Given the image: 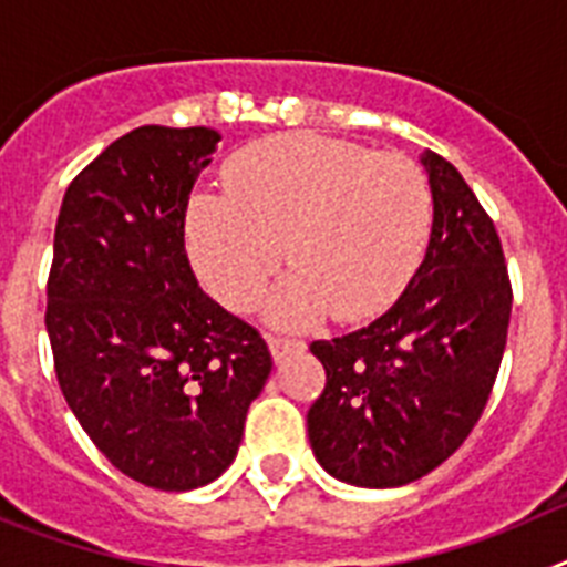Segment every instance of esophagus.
<instances>
[{"mask_svg": "<svg viewBox=\"0 0 567 567\" xmlns=\"http://www.w3.org/2000/svg\"><path fill=\"white\" fill-rule=\"evenodd\" d=\"M268 347H271L274 361H282V359H288L290 353H296V350H302L305 341L282 339V336H268Z\"/></svg>", "mask_w": 567, "mask_h": 567, "instance_id": "1", "label": "esophagus"}]
</instances>
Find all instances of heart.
<instances>
[{
    "label": "heart",
    "mask_w": 567,
    "mask_h": 567,
    "mask_svg": "<svg viewBox=\"0 0 567 567\" xmlns=\"http://www.w3.org/2000/svg\"><path fill=\"white\" fill-rule=\"evenodd\" d=\"M223 181L228 197L188 203L192 259L223 305L251 310L288 251L296 271L271 299L282 328L381 313L430 243V177L406 155L290 132L239 152Z\"/></svg>",
    "instance_id": "1"
}]
</instances>
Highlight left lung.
<instances>
[{"label": "left lung", "mask_w": 567, "mask_h": 567, "mask_svg": "<svg viewBox=\"0 0 567 567\" xmlns=\"http://www.w3.org/2000/svg\"><path fill=\"white\" fill-rule=\"evenodd\" d=\"M432 234L398 302L310 353L324 390L308 410L316 461L339 481L395 488L455 455L481 421L506 350L512 282L497 228L449 161L426 152Z\"/></svg>", "instance_id": "8db88e82"}]
</instances>
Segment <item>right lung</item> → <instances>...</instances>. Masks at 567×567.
Masks as SVG:
<instances>
[{"label": "right lung", "mask_w": 567, "mask_h": 567, "mask_svg": "<svg viewBox=\"0 0 567 567\" xmlns=\"http://www.w3.org/2000/svg\"><path fill=\"white\" fill-rule=\"evenodd\" d=\"M220 132L137 126L75 175L48 279L55 379L112 466L161 492L217 481L271 375L262 336L203 293L186 208Z\"/></svg>", "instance_id": "1"}]
</instances>
